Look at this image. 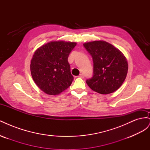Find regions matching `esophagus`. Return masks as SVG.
I'll use <instances>...</instances> for the list:
<instances>
[{
	"instance_id": "1",
	"label": "esophagus",
	"mask_w": 150,
	"mask_h": 150,
	"mask_svg": "<svg viewBox=\"0 0 150 150\" xmlns=\"http://www.w3.org/2000/svg\"><path fill=\"white\" fill-rule=\"evenodd\" d=\"M78 77H79V78H84V74H80Z\"/></svg>"
}]
</instances>
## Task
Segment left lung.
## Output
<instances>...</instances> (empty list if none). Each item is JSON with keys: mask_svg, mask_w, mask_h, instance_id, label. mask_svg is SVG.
Here are the masks:
<instances>
[{"mask_svg": "<svg viewBox=\"0 0 150 150\" xmlns=\"http://www.w3.org/2000/svg\"><path fill=\"white\" fill-rule=\"evenodd\" d=\"M93 61V76L86 81L94 91L108 94L116 91L125 81L128 64L121 51L104 40L83 44Z\"/></svg>", "mask_w": 150, "mask_h": 150, "instance_id": "1", "label": "left lung"}]
</instances>
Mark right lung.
Segmentation results:
<instances>
[{
    "label": "right lung",
    "instance_id": "add662e5",
    "mask_svg": "<svg viewBox=\"0 0 150 150\" xmlns=\"http://www.w3.org/2000/svg\"><path fill=\"white\" fill-rule=\"evenodd\" d=\"M76 42L51 41L35 51L30 61L32 77L39 88L49 95L60 94L74 79L67 58Z\"/></svg>",
    "mask_w": 150,
    "mask_h": 150
}]
</instances>
